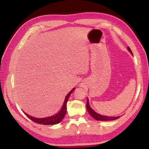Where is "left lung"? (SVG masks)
<instances>
[{
	"mask_svg": "<svg viewBox=\"0 0 149 149\" xmlns=\"http://www.w3.org/2000/svg\"><path fill=\"white\" fill-rule=\"evenodd\" d=\"M128 50L132 53V52L131 49H130L129 47H128ZM86 108H87V110L88 111V112L90 113V114L94 118H95L96 120H102V121H107V120H114L118 119L119 118V116L117 117H110V116H102V115H100L96 113V112H94V110L92 109V108L90 107V105H89V102H88V99L87 100V103H86Z\"/></svg>",
	"mask_w": 149,
	"mask_h": 149,
	"instance_id": "obj_1",
	"label": "left lung"
}]
</instances>
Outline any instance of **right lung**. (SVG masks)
Wrapping results in <instances>:
<instances>
[{"label": "right lung", "instance_id": "add662e5", "mask_svg": "<svg viewBox=\"0 0 149 149\" xmlns=\"http://www.w3.org/2000/svg\"><path fill=\"white\" fill-rule=\"evenodd\" d=\"M74 90L75 88H73V90H71L70 92L68 93V94L65 97V101H64L63 105L62 106L61 110L59 111L57 114L53 115V116L50 117L43 118H37L32 117L29 116V115L26 114V113H25V114L26 115V116H28L29 118H30L32 121L39 124H43V125H53V124L59 123L60 122H61L62 120H63L64 116H65L66 111H67V106L66 105H67L68 98Z\"/></svg>", "mask_w": 149, "mask_h": 149}]
</instances>
